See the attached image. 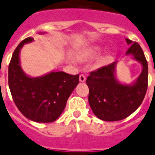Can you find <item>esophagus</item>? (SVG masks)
I'll return each mask as SVG.
<instances>
[{"label":"esophagus","instance_id":"34e87169","mask_svg":"<svg viewBox=\"0 0 155 155\" xmlns=\"http://www.w3.org/2000/svg\"><path fill=\"white\" fill-rule=\"evenodd\" d=\"M86 76H85V75H84V74H80V76H79V80H80V81H81V82H84V81H86Z\"/></svg>","mask_w":155,"mask_h":155}]
</instances>
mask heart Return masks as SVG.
I'll use <instances>...</instances> for the list:
<instances>
[{"mask_svg": "<svg viewBox=\"0 0 155 155\" xmlns=\"http://www.w3.org/2000/svg\"><path fill=\"white\" fill-rule=\"evenodd\" d=\"M99 53H100V49L99 48H97V47H94V48L90 49L88 51H86V53L84 54L83 58L87 59V60L93 59L99 56Z\"/></svg>", "mask_w": 155, "mask_h": 155, "instance_id": "1", "label": "heart"}]
</instances>
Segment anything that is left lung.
I'll return each mask as SVG.
<instances>
[{
	"label": "left lung",
	"mask_w": 155,
	"mask_h": 155,
	"mask_svg": "<svg viewBox=\"0 0 155 155\" xmlns=\"http://www.w3.org/2000/svg\"><path fill=\"white\" fill-rule=\"evenodd\" d=\"M130 44L126 54H132L142 64V72L133 86L119 83L116 80L115 65L111 63L90 73L86 84L89 87L88 100L94 114L105 121L125 119L138 108L148 87V63L141 46L126 39Z\"/></svg>",
	"instance_id": "obj_1"
}]
</instances>
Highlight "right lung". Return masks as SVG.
Here are the masks:
<instances>
[{
  "instance_id": "obj_1",
  "label": "right lung",
  "mask_w": 155,
  "mask_h": 155,
  "mask_svg": "<svg viewBox=\"0 0 155 155\" xmlns=\"http://www.w3.org/2000/svg\"><path fill=\"white\" fill-rule=\"evenodd\" d=\"M32 40L31 37L26 38L14 50L9 64V90L14 104L25 117L50 123L64 111L69 97L79 83V74L58 71L36 78L26 76L20 66L19 51L24 44Z\"/></svg>"
}]
</instances>
